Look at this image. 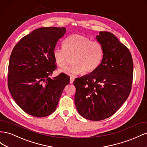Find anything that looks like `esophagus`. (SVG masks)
<instances>
[{"instance_id":"1","label":"esophagus","mask_w":147,"mask_h":147,"mask_svg":"<svg viewBox=\"0 0 147 147\" xmlns=\"http://www.w3.org/2000/svg\"><path fill=\"white\" fill-rule=\"evenodd\" d=\"M74 80H75V78H74V77H70V83H73Z\"/></svg>"}]
</instances>
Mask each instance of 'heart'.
<instances>
[{"label": "heart", "instance_id": "1", "mask_svg": "<svg viewBox=\"0 0 147 147\" xmlns=\"http://www.w3.org/2000/svg\"><path fill=\"white\" fill-rule=\"evenodd\" d=\"M64 47H55L53 57L58 66L65 67L72 57V64L62 71L74 76L81 73H92L100 65L104 55V49L100 42L92 41L83 35L74 34L64 41Z\"/></svg>", "mask_w": 147, "mask_h": 147}]
</instances>
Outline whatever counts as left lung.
<instances>
[{
  "mask_svg": "<svg viewBox=\"0 0 147 147\" xmlns=\"http://www.w3.org/2000/svg\"><path fill=\"white\" fill-rule=\"evenodd\" d=\"M104 49L101 63L92 73L75 78V104L80 116L98 121L111 116L131 91L134 64L127 47L108 31L96 36Z\"/></svg>",
  "mask_w": 147,
  "mask_h": 147,
  "instance_id": "1",
  "label": "left lung"
}]
</instances>
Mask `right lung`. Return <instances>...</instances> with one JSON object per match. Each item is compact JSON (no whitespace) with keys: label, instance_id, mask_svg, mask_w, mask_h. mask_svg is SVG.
<instances>
[{"label":"right lung","instance_id":"1","mask_svg":"<svg viewBox=\"0 0 147 147\" xmlns=\"http://www.w3.org/2000/svg\"><path fill=\"white\" fill-rule=\"evenodd\" d=\"M66 33L64 27H43L21 39L11 52L8 86L16 103L31 116H49L56 109L68 75L51 78L57 68L53 51Z\"/></svg>","mask_w":147,"mask_h":147}]
</instances>
